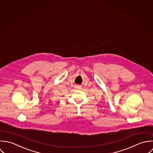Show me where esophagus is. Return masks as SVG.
Returning <instances> with one entry per match:
<instances>
[{
  "mask_svg": "<svg viewBox=\"0 0 153 153\" xmlns=\"http://www.w3.org/2000/svg\"><path fill=\"white\" fill-rule=\"evenodd\" d=\"M77 88H79V87H77Z\"/></svg>",
  "mask_w": 153,
  "mask_h": 153,
  "instance_id": "34e87169",
  "label": "esophagus"
}]
</instances>
